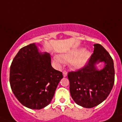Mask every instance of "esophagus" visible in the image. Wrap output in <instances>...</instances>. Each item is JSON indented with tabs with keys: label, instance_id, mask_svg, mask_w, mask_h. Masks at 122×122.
I'll use <instances>...</instances> for the list:
<instances>
[{
	"label": "esophagus",
	"instance_id": "esophagus-1",
	"mask_svg": "<svg viewBox=\"0 0 122 122\" xmlns=\"http://www.w3.org/2000/svg\"><path fill=\"white\" fill-rule=\"evenodd\" d=\"M67 74H68L67 71H63V76H64V77H66V76H67Z\"/></svg>",
	"mask_w": 122,
	"mask_h": 122
}]
</instances>
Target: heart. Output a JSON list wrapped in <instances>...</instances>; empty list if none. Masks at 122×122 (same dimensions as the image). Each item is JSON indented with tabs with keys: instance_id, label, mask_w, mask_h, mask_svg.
Listing matches in <instances>:
<instances>
[{
	"instance_id": "b5f03b06",
	"label": "heart",
	"mask_w": 122,
	"mask_h": 122,
	"mask_svg": "<svg viewBox=\"0 0 122 122\" xmlns=\"http://www.w3.org/2000/svg\"><path fill=\"white\" fill-rule=\"evenodd\" d=\"M91 53L84 48L73 49L62 54L60 56L54 57V61L57 64H62L63 62H70L74 69H81L88 63L91 57Z\"/></svg>"
}]
</instances>
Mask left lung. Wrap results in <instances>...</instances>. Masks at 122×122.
Returning a JSON list of instances; mask_svg holds the SVG:
<instances>
[{"label":"left lung","mask_w":122,"mask_h":122,"mask_svg":"<svg viewBox=\"0 0 122 122\" xmlns=\"http://www.w3.org/2000/svg\"><path fill=\"white\" fill-rule=\"evenodd\" d=\"M93 53L84 67L69 72L70 92L78 105L92 108L107 98L114 84V62L108 52L100 44H95ZM104 62L105 66L98 70L96 65Z\"/></svg>","instance_id":"left-lung-1"}]
</instances>
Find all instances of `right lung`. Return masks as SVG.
<instances>
[{"mask_svg":"<svg viewBox=\"0 0 122 122\" xmlns=\"http://www.w3.org/2000/svg\"><path fill=\"white\" fill-rule=\"evenodd\" d=\"M39 44L32 43L21 48L10 66V83L18 101L32 109L47 106L54 97L62 72L51 66L49 53L40 52Z\"/></svg>","mask_w":122,"mask_h":122,"instance_id":"right-lung-1","label":"right lung"}]
</instances>
